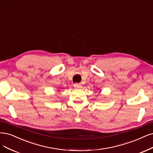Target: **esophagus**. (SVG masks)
<instances>
[{"instance_id":"esophagus-1","label":"esophagus","mask_w":153,"mask_h":153,"mask_svg":"<svg viewBox=\"0 0 153 153\" xmlns=\"http://www.w3.org/2000/svg\"><path fill=\"white\" fill-rule=\"evenodd\" d=\"M73 86H74V87L75 88H81L82 87V85H80V84H79V83H75L74 85H73Z\"/></svg>"}]
</instances>
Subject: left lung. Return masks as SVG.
Wrapping results in <instances>:
<instances>
[{
  "instance_id": "8db88e82",
  "label": "left lung",
  "mask_w": 153,
  "mask_h": 153,
  "mask_svg": "<svg viewBox=\"0 0 153 153\" xmlns=\"http://www.w3.org/2000/svg\"><path fill=\"white\" fill-rule=\"evenodd\" d=\"M101 91H100V92H101Z\"/></svg>"
}]
</instances>
